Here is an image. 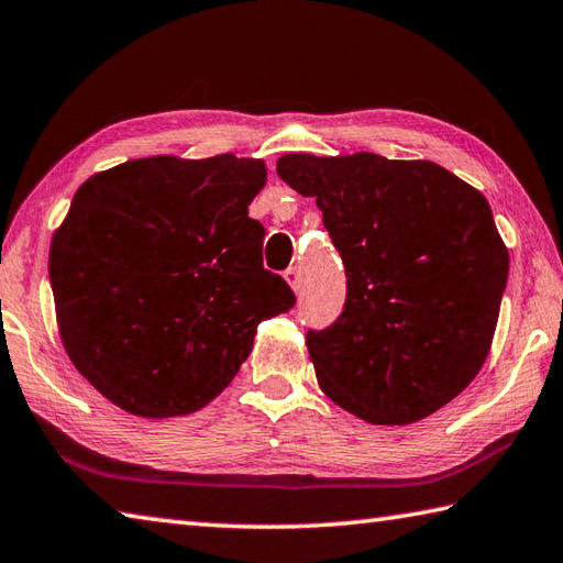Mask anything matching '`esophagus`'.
<instances>
[{"instance_id":"1","label":"esophagus","mask_w":563,"mask_h":563,"mask_svg":"<svg viewBox=\"0 0 563 563\" xmlns=\"http://www.w3.org/2000/svg\"><path fill=\"white\" fill-rule=\"evenodd\" d=\"M283 275H285V280H288V285H290L292 290H300L302 288V273H300L298 265H292V268H288Z\"/></svg>"}]
</instances>
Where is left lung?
Returning <instances> with one entry per match:
<instances>
[{"mask_svg":"<svg viewBox=\"0 0 563 563\" xmlns=\"http://www.w3.org/2000/svg\"><path fill=\"white\" fill-rule=\"evenodd\" d=\"M278 177L314 197L346 300L308 332L322 391L376 426L451 404L493 344L509 253L477 189L435 162L285 155Z\"/></svg>","mask_w":563,"mask_h":563,"instance_id":"left-lung-1","label":"left lung"}]
</instances>
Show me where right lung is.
I'll use <instances>...</instances> for the list:
<instances>
[{"label": "right lung", "instance_id": "add662e5", "mask_svg": "<svg viewBox=\"0 0 563 563\" xmlns=\"http://www.w3.org/2000/svg\"><path fill=\"white\" fill-rule=\"evenodd\" d=\"M263 184L261 159L147 157L76 191L48 255L60 340L128 413L199 411L239 374L255 327L295 305L249 217Z\"/></svg>", "mask_w": 563, "mask_h": 563}]
</instances>
